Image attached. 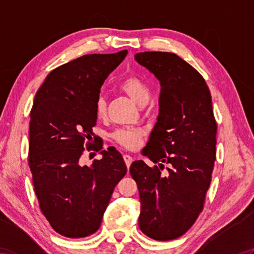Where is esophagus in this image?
Returning a JSON list of instances; mask_svg holds the SVG:
<instances>
[{
    "label": "esophagus",
    "mask_w": 254,
    "mask_h": 254,
    "mask_svg": "<svg viewBox=\"0 0 254 254\" xmlns=\"http://www.w3.org/2000/svg\"><path fill=\"white\" fill-rule=\"evenodd\" d=\"M123 159H124V161H126V165H127V167L128 168V167H130V166H131V164H132L133 158L131 157L130 155L126 154V155H123Z\"/></svg>",
    "instance_id": "esophagus-1"
}]
</instances>
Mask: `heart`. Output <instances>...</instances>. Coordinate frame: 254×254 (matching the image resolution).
<instances>
[{"mask_svg":"<svg viewBox=\"0 0 254 254\" xmlns=\"http://www.w3.org/2000/svg\"><path fill=\"white\" fill-rule=\"evenodd\" d=\"M121 89L138 106H145L150 98V88L146 82L136 76L124 79L120 85ZM95 112L98 118L106 116L107 102L102 96H98L95 101ZM141 128H118L112 133V138L127 149H135L141 144L143 137Z\"/></svg>","mask_w":254,"mask_h":254,"instance_id":"b5f03b06","label":"heart"}]
</instances>
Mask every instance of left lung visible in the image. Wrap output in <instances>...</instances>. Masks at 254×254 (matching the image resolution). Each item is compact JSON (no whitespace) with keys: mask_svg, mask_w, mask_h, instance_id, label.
<instances>
[{"mask_svg":"<svg viewBox=\"0 0 254 254\" xmlns=\"http://www.w3.org/2000/svg\"><path fill=\"white\" fill-rule=\"evenodd\" d=\"M135 60L161 87L157 122L143 149L158 166L136 160L130 167L141 199L138 225L149 238L172 240L195 223L212 180L217 132L212 97L202 75L175 53L139 52Z\"/></svg>","mask_w":254,"mask_h":254,"instance_id":"8db88e82","label":"left lung"}]
</instances>
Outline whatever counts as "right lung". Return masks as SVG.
Instances as JSON below:
<instances>
[{
  "instance_id": "right-lung-1",
  "label": "right lung",
  "mask_w": 254,
  "mask_h": 254,
  "mask_svg": "<svg viewBox=\"0 0 254 254\" xmlns=\"http://www.w3.org/2000/svg\"><path fill=\"white\" fill-rule=\"evenodd\" d=\"M127 55L122 50L75 59L51 71L35 96L28 153L34 190L51 227L67 238L99 229L113 189L127 174L122 155L116 148L101 150L93 133L101 85ZM84 147L103 158L83 166Z\"/></svg>"
}]
</instances>
